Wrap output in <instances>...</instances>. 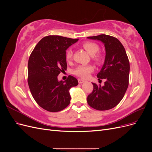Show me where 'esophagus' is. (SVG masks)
<instances>
[{
    "label": "esophagus",
    "instance_id": "esophagus-1",
    "mask_svg": "<svg viewBox=\"0 0 152 152\" xmlns=\"http://www.w3.org/2000/svg\"><path fill=\"white\" fill-rule=\"evenodd\" d=\"M78 80H79V84H82V83H84V82H85V80H82L81 79H78Z\"/></svg>",
    "mask_w": 152,
    "mask_h": 152
}]
</instances>
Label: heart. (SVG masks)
<instances>
[{"label": "heart", "mask_w": 152, "mask_h": 152, "mask_svg": "<svg viewBox=\"0 0 152 152\" xmlns=\"http://www.w3.org/2000/svg\"><path fill=\"white\" fill-rule=\"evenodd\" d=\"M86 51L91 56H93V58L96 61H99L102 59V56L99 54H96L99 50L98 45L92 42H86L82 45ZM73 56V51L71 49H69L66 50V59L67 61H70ZM94 67L88 65H80L77 67L74 70L73 73L75 75L79 76L80 77L86 79L90 75V73L93 71Z\"/></svg>", "instance_id": "heart-1"}]
</instances>
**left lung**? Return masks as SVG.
<instances>
[{
	"instance_id": "1",
	"label": "left lung",
	"mask_w": 152,
	"mask_h": 152,
	"mask_svg": "<svg viewBox=\"0 0 152 152\" xmlns=\"http://www.w3.org/2000/svg\"><path fill=\"white\" fill-rule=\"evenodd\" d=\"M102 42L105 48L103 65L97 74L105 79L103 86L93 83L94 89L87 96V103L97 110L112 109L122 99L129 85L130 65L126 50L117 38L102 34L87 37Z\"/></svg>"
}]
</instances>
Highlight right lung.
I'll use <instances>...</instances> for the list:
<instances>
[{
  "instance_id": "obj_1",
  "label": "right lung",
  "mask_w": 152,
  "mask_h": 152,
  "mask_svg": "<svg viewBox=\"0 0 152 152\" xmlns=\"http://www.w3.org/2000/svg\"><path fill=\"white\" fill-rule=\"evenodd\" d=\"M79 39L49 35L41 39L31 53L28 63V83L32 96L44 110L56 112L70 103V91L79 84L70 75L65 81L58 80L66 70V50Z\"/></svg>"
}]
</instances>
